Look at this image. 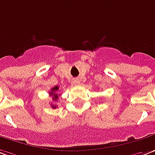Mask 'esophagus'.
<instances>
[{
  "instance_id": "34e87169",
  "label": "esophagus",
  "mask_w": 155,
  "mask_h": 155,
  "mask_svg": "<svg viewBox=\"0 0 155 155\" xmlns=\"http://www.w3.org/2000/svg\"><path fill=\"white\" fill-rule=\"evenodd\" d=\"M74 84H75V85H79V84H80V81H79L78 79H74Z\"/></svg>"
}]
</instances>
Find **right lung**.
Returning <instances> with one entry per match:
<instances>
[{
	"instance_id": "1",
	"label": "right lung",
	"mask_w": 155,
	"mask_h": 155,
	"mask_svg": "<svg viewBox=\"0 0 155 155\" xmlns=\"http://www.w3.org/2000/svg\"><path fill=\"white\" fill-rule=\"evenodd\" d=\"M59 90V86H54V87H53L51 89V91L49 92V95L52 96V100L54 102H57V100L59 99V95L56 93V91ZM51 107L53 108H56L57 107V106H56V104H51Z\"/></svg>"
}]
</instances>
